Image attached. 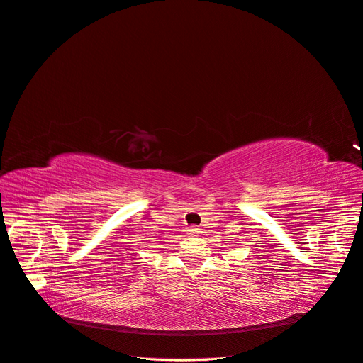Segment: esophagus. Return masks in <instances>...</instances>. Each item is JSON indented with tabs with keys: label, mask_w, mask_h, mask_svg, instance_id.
I'll list each match as a JSON object with an SVG mask.
<instances>
[{
	"label": "esophagus",
	"mask_w": 363,
	"mask_h": 363,
	"mask_svg": "<svg viewBox=\"0 0 363 363\" xmlns=\"http://www.w3.org/2000/svg\"><path fill=\"white\" fill-rule=\"evenodd\" d=\"M201 233H202L201 228H190V230H189L190 235H201Z\"/></svg>",
	"instance_id": "esophagus-1"
}]
</instances>
